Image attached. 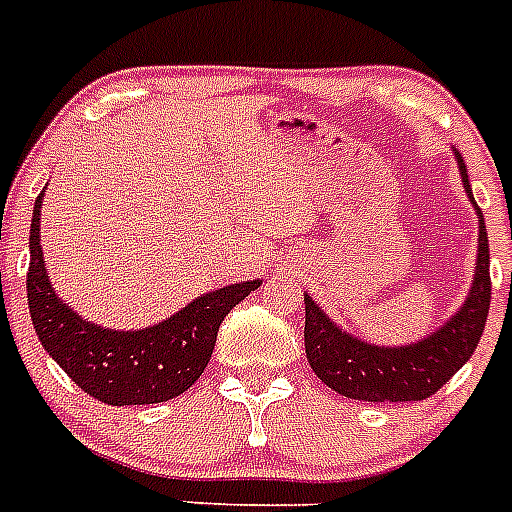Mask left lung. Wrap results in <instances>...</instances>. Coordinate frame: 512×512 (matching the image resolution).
I'll return each instance as SVG.
<instances>
[{
	"mask_svg": "<svg viewBox=\"0 0 512 512\" xmlns=\"http://www.w3.org/2000/svg\"><path fill=\"white\" fill-rule=\"evenodd\" d=\"M461 184L477 212V261L472 287L454 315L418 341L400 346L364 341L338 325L305 292V354L330 390L364 402H410L436 395L474 354L490 312V243L482 210L474 202L467 166L451 146Z\"/></svg>",
	"mask_w": 512,
	"mask_h": 512,
	"instance_id": "1",
	"label": "left lung"
}]
</instances>
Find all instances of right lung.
Here are the masks:
<instances>
[{"label": "right lung", "mask_w": 512, "mask_h": 512, "mask_svg": "<svg viewBox=\"0 0 512 512\" xmlns=\"http://www.w3.org/2000/svg\"><path fill=\"white\" fill-rule=\"evenodd\" d=\"M38 194L30 225L27 305L35 333L53 361L81 390L107 405H153L187 392L205 372L217 330L230 310L246 300L261 279L225 284L194 297L161 323L115 330L81 318L53 289L40 248Z\"/></svg>", "instance_id": "right-lung-1"}]
</instances>
